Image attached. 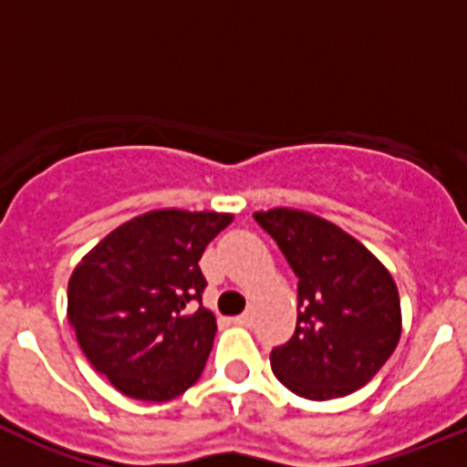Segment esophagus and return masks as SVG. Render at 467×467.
Here are the masks:
<instances>
[{
	"instance_id": "esophagus-1",
	"label": "esophagus",
	"mask_w": 467,
	"mask_h": 467,
	"mask_svg": "<svg viewBox=\"0 0 467 467\" xmlns=\"http://www.w3.org/2000/svg\"><path fill=\"white\" fill-rule=\"evenodd\" d=\"M234 323L241 325V327H250V323H253V316H250V313H241V316L234 317Z\"/></svg>"
}]
</instances>
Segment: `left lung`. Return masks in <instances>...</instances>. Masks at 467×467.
Returning a JSON list of instances; mask_svg holds the SVG:
<instances>
[{
  "label": "left lung",
  "instance_id": "8db88e82",
  "mask_svg": "<svg viewBox=\"0 0 467 467\" xmlns=\"http://www.w3.org/2000/svg\"><path fill=\"white\" fill-rule=\"evenodd\" d=\"M285 254L296 285V329L271 350V369L306 400H334L374 379L402 332L398 285L360 241L292 208L254 213Z\"/></svg>",
  "mask_w": 467,
  "mask_h": 467
}]
</instances>
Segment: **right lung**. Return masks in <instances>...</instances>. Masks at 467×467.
<instances>
[{
	"label": "right lung",
	"instance_id": "right-lung-1",
	"mask_svg": "<svg viewBox=\"0 0 467 467\" xmlns=\"http://www.w3.org/2000/svg\"><path fill=\"white\" fill-rule=\"evenodd\" d=\"M231 220L151 210L107 234L72 271L69 325L95 372L128 398L166 402L203 372L217 323L201 304L198 259Z\"/></svg>",
	"mask_w": 467,
	"mask_h": 467
}]
</instances>
